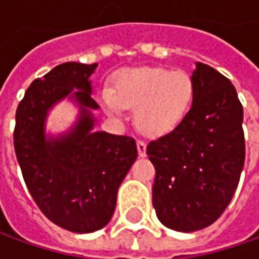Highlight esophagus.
Returning a JSON list of instances; mask_svg holds the SVG:
<instances>
[{"instance_id": "obj_1", "label": "esophagus", "mask_w": 259, "mask_h": 259, "mask_svg": "<svg viewBox=\"0 0 259 259\" xmlns=\"http://www.w3.org/2000/svg\"><path fill=\"white\" fill-rule=\"evenodd\" d=\"M146 150H147V146L144 141L139 140L137 141V151H139V157L144 158L147 155L146 154Z\"/></svg>"}]
</instances>
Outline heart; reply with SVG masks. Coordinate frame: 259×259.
Returning <instances> with one entry per match:
<instances>
[{"label":"heart","instance_id":"1","mask_svg":"<svg viewBox=\"0 0 259 259\" xmlns=\"http://www.w3.org/2000/svg\"><path fill=\"white\" fill-rule=\"evenodd\" d=\"M194 81L183 70L133 68L119 72L115 89H104L101 101L111 115L136 108L135 123L141 133L163 137L183 124L193 107Z\"/></svg>","mask_w":259,"mask_h":259}]
</instances>
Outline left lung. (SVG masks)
Returning <instances> with one entry per match:
<instances>
[{
    "instance_id": "1",
    "label": "left lung",
    "mask_w": 259,
    "mask_h": 259,
    "mask_svg": "<svg viewBox=\"0 0 259 259\" xmlns=\"http://www.w3.org/2000/svg\"><path fill=\"white\" fill-rule=\"evenodd\" d=\"M195 97L179 129L147 146L155 168L152 205L178 232H195L221 217L244 166L243 107L232 81L197 62Z\"/></svg>"
}]
</instances>
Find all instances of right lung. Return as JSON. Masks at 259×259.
Wrapping results in <instances>:
<instances>
[{
    "label": "right lung",
    "instance_id": "add662e5",
    "mask_svg": "<svg viewBox=\"0 0 259 259\" xmlns=\"http://www.w3.org/2000/svg\"><path fill=\"white\" fill-rule=\"evenodd\" d=\"M97 64L65 62L36 79L16 109L15 152L33 200L46 217L74 233L107 226L120 183L137 158L135 139L94 132L90 76ZM68 98L79 107L68 132L47 135L48 113Z\"/></svg>",
    "mask_w": 259,
    "mask_h": 259
}]
</instances>
